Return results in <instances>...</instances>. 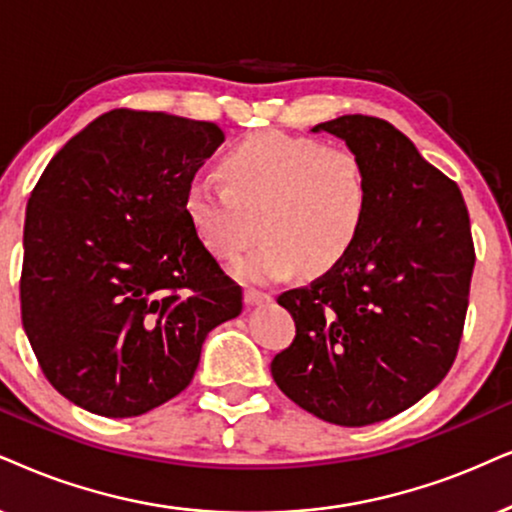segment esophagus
<instances>
[{"label":"esophagus","mask_w":512,"mask_h":512,"mask_svg":"<svg viewBox=\"0 0 512 512\" xmlns=\"http://www.w3.org/2000/svg\"><path fill=\"white\" fill-rule=\"evenodd\" d=\"M267 302H271V295L264 293V290H257V288L245 290V304H250V307H257V304H267Z\"/></svg>","instance_id":"esophagus-1"}]
</instances>
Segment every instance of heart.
Segmentation results:
<instances>
[{
	"label": "heart",
	"instance_id": "heart-1",
	"mask_svg": "<svg viewBox=\"0 0 512 512\" xmlns=\"http://www.w3.org/2000/svg\"><path fill=\"white\" fill-rule=\"evenodd\" d=\"M224 181L198 174L186 184L184 212L219 260H231L257 236L255 250L234 262L243 281L269 283L297 269H333L364 231L371 181L361 155L319 139L255 132L222 158Z\"/></svg>",
	"mask_w": 512,
	"mask_h": 512
}]
</instances>
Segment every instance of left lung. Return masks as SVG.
<instances>
[{"label": "left lung", "instance_id": "left-lung-1", "mask_svg": "<svg viewBox=\"0 0 512 512\" xmlns=\"http://www.w3.org/2000/svg\"><path fill=\"white\" fill-rule=\"evenodd\" d=\"M312 132L361 155L371 205L345 260L278 295L295 340L271 375L304 411L361 428L409 409L454 364L475 267L470 217L454 181L390 122L342 115Z\"/></svg>", "mask_w": 512, "mask_h": 512}]
</instances>
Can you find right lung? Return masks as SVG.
<instances>
[{
	"label": "right lung",
	"instance_id": "add662e5",
	"mask_svg": "<svg viewBox=\"0 0 512 512\" xmlns=\"http://www.w3.org/2000/svg\"><path fill=\"white\" fill-rule=\"evenodd\" d=\"M224 141L215 122L111 111L58 151L28 200L21 314L63 397L132 418L191 383L243 290L184 212L186 184Z\"/></svg>",
	"mask_w": 512,
	"mask_h": 512
}]
</instances>
